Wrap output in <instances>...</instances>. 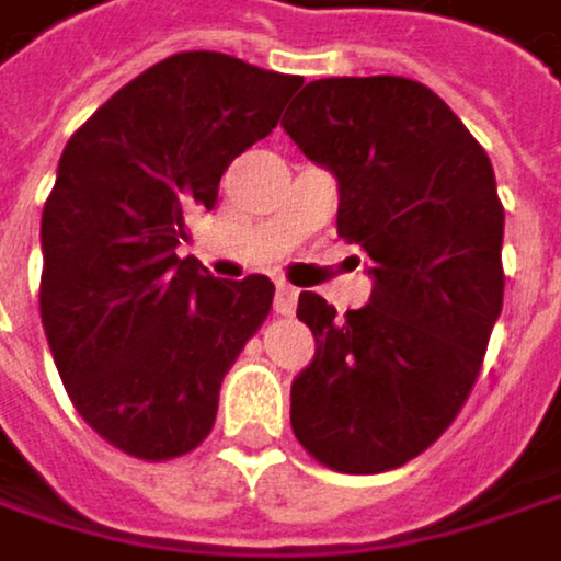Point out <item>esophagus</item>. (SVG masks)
I'll return each mask as SVG.
<instances>
[{
    "mask_svg": "<svg viewBox=\"0 0 561 561\" xmlns=\"http://www.w3.org/2000/svg\"><path fill=\"white\" fill-rule=\"evenodd\" d=\"M294 307H297V290H294L290 284H277V294H274V310H277L280 317H290V313H294Z\"/></svg>",
    "mask_w": 561,
    "mask_h": 561,
    "instance_id": "34e87169",
    "label": "esophagus"
}]
</instances>
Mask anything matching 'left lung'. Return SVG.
<instances>
[{
	"mask_svg": "<svg viewBox=\"0 0 561 561\" xmlns=\"http://www.w3.org/2000/svg\"><path fill=\"white\" fill-rule=\"evenodd\" d=\"M280 125L336 178V234L374 277L343 317L300 294L317 354L290 383V426L336 472H387L443 436L479 377L506 287L496 174L453 108L400 76L310 82Z\"/></svg>",
	"mask_w": 561,
	"mask_h": 561,
	"instance_id": "left-lung-1",
	"label": "left lung"
}]
</instances>
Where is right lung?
<instances>
[{
    "instance_id": "obj_1",
    "label": "right lung",
    "mask_w": 561,
    "mask_h": 561,
    "mask_svg": "<svg viewBox=\"0 0 561 561\" xmlns=\"http://www.w3.org/2000/svg\"><path fill=\"white\" fill-rule=\"evenodd\" d=\"M300 82L221 51H178L61 151L42 211L38 313L79 416L128 456L174 459L211 433L221 380L271 313L264 274L218 280L174 251Z\"/></svg>"
}]
</instances>
